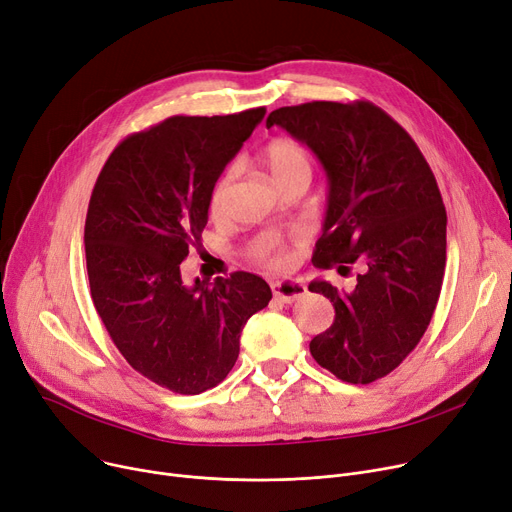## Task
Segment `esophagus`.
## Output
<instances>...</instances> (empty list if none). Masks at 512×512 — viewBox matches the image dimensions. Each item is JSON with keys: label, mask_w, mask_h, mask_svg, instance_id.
Masks as SVG:
<instances>
[{"label": "esophagus", "mask_w": 512, "mask_h": 512, "mask_svg": "<svg viewBox=\"0 0 512 512\" xmlns=\"http://www.w3.org/2000/svg\"><path fill=\"white\" fill-rule=\"evenodd\" d=\"M272 292H274L276 301L290 305L294 301H299L301 297H305L307 288L299 280H280V282L272 284Z\"/></svg>", "instance_id": "obj_1"}]
</instances>
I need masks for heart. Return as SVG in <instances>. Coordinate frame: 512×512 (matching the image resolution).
Masks as SVG:
<instances>
[{
  "mask_svg": "<svg viewBox=\"0 0 512 512\" xmlns=\"http://www.w3.org/2000/svg\"><path fill=\"white\" fill-rule=\"evenodd\" d=\"M259 159L265 166V170L270 172L272 180L282 188V191L288 184L297 182V180L311 182L313 159H311L309 151L297 141L274 139L259 151ZM234 176H236V172L230 168L213 182L211 193H209V213L213 215V218H222ZM251 253L257 261L270 263L274 267H282L286 263V251L276 236L257 238Z\"/></svg>",
  "mask_w": 512,
  "mask_h": 512,
  "instance_id": "1",
  "label": "heart"
}]
</instances>
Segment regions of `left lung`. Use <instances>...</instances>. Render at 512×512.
Masks as SVG:
<instances>
[{
    "mask_svg": "<svg viewBox=\"0 0 512 512\" xmlns=\"http://www.w3.org/2000/svg\"><path fill=\"white\" fill-rule=\"evenodd\" d=\"M305 143L328 176L324 234L313 263L359 267L357 286L326 280L311 292L334 305V324L317 334L313 359L348 384H371L419 344L442 290L446 209L438 182L409 132L369 101H311L267 116Z\"/></svg>",
    "mask_w": 512,
    "mask_h": 512,
    "instance_id": "1",
    "label": "left lung"
}]
</instances>
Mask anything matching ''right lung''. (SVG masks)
<instances>
[{
    "label": "right lung",
    "instance_id": "add662e5",
    "mask_svg": "<svg viewBox=\"0 0 512 512\" xmlns=\"http://www.w3.org/2000/svg\"><path fill=\"white\" fill-rule=\"evenodd\" d=\"M265 107L172 116L126 137L91 193L85 255L93 305L134 371L176 394H201L234 367L247 319L272 290L255 274L182 282L201 242L209 193Z\"/></svg>",
    "mask_w": 512,
    "mask_h": 512
}]
</instances>
